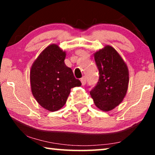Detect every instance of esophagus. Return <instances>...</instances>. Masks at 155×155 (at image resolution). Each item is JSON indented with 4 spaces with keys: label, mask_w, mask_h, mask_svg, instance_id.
I'll list each match as a JSON object with an SVG mask.
<instances>
[{
    "label": "esophagus",
    "mask_w": 155,
    "mask_h": 155,
    "mask_svg": "<svg viewBox=\"0 0 155 155\" xmlns=\"http://www.w3.org/2000/svg\"><path fill=\"white\" fill-rule=\"evenodd\" d=\"M80 81H81L82 85H84V84H85V83H86V78H85V76H83V77L81 78V80H80Z\"/></svg>",
    "instance_id": "obj_1"
}]
</instances>
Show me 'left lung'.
Listing matches in <instances>:
<instances>
[{
	"label": "left lung",
	"mask_w": 155,
	"mask_h": 155,
	"mask_svg": "<svg viewBox=\"0 0 155 155\" xmlns=\"http://www.w3.org/2000/svg\"><path fill=\"white\" fill-rule=\"evenodd\" d=\"M99 79L90 91L94 104L103 111H109L122 102L129 83L126 63L115 48L105 46L94 54Z\"/></svg>",
	"instance_id": "obj_1"
}]
</instances>
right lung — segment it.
<instances>
[{"instance_id":"right-lung-1","label":"right lung","mask_w":155,"mask_h":155,"mask_svg":"<svg viewBox=\"0 0 155 155\" xmlns=\"http://www.w3.org/2000/svg\"><path fill=\"white\" fill-rule=\"evenodd\" d=\"M66 53L58 44L48 46L33 63L30 70L31 90L38 104L49 111L65 105L71 88L81 86L64 60Z\"/></svg>"}]
</instances>
